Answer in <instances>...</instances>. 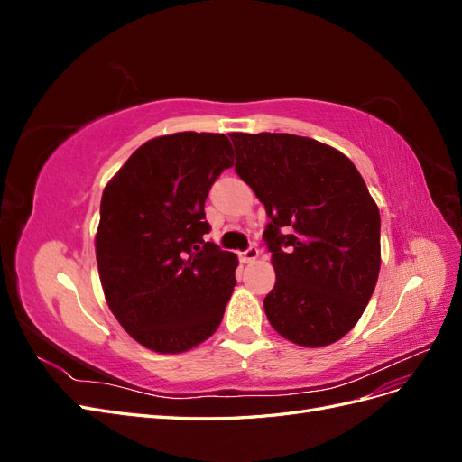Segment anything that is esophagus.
<instances>
[{"mask_svg":"<svg viewBox=\"0 0 462 462\" xmlns=\"http://www.w3.org/2000/svg\"><path fill=\"white\" fill-rule=\"evenodd\" d=\"M258 254H260V250L254 245H250L246 250H243L239 258H241L243 263H250V262H254L258 258Z\"/></svg>","mask_w":462,"mask_h":462,"instance_id":"obj_1","label":"esophagus"}]
</instances>
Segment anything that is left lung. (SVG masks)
Returning a JSON list of instances; mask_svg holds the SVG:
<instances>
[{"instance_id": "obj_1", "label": "left lung", "mask_w": 462, "mask_h": 462, "mask_svg": "<svg viewBox=\"0 0 462 462\" xmlns=\"http://www.w3.org/2000/svg\"><path fill=\"white\" fill-rule=\"evenodd\" d=\"M235 171L265 206L263 243L275 285L263 299L272 328L302 346L355 328L380 273V209L355 163L287 133H231Z\"/></svg>"}]
</instances>
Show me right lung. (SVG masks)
Wrapping results in <instances>:
<instances>
[{"label":"right lung","mask_w":462,"mask_h":462,"mask_svg":"<svg viewBox=\"0 0 462 462\" xmlns=\"http://www.w3.org/2000/svg\"><path fill=\"white\" fill-rule=\"evenodd\" d=\"M233 165L226 134L152 138L102 194L96 260L106 300L133 339L183 353L221 324L236 256L206 241L204 202Z\"/></svg>","instance_id":"right-lung-1"}]
</instances>
